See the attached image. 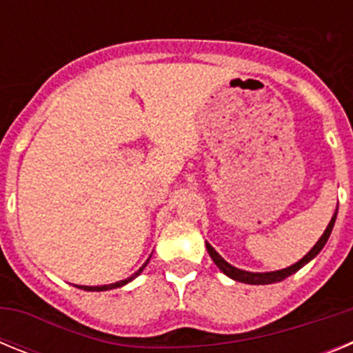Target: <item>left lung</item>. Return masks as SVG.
Segmentation results:
<instances>
[{"instance_id": "obj_1", "label": "left lung", "mask_w": 353, "mask_h": 353, "mask_svg": "<svg viewBox=\"0 0 353 353\" xmlns=\"http://www.w3.org/2000/svg\"><path fill=\"white\" fill-rule=\"evenodd\" d=\"M336 214H338V210H336ZM336 214L334 217L330 219L329 226H327V230L323 232V235L320 236V240H318L316 244H314V248L311 249L307 254H305L304 258H302L301 261H297L295 265H292V267H288V269H283V270H276V272H245V270H240V269H235V267H232V265L228 263V261H224L223 258L215 252V249L212 248L210 244H207V251L208 254H210V258L214 260V263L219 267L221 270H223L226 276H230L232 279H235V281H240V283H248V285H270V283H277V281H283V279H286L288 276H292V274L297 272L299 269H302L307 261L313 260L314 256H316L318 252L322 251V248L325 245V242L329 240V235L330 232H332V226H334L336 223Z\"/></svg>"}]
</instances>
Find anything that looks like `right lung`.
Segmentation results:
<instances>
[{
	"mask_svg": "<svg viewBox=\"0 0 353 353\" xmlns=\"http://www.w3.org/2000/svg\"><path fill=\"white\" fill-rule=\"evenodd\" d=\"M146 263H148V260H146ZM146 263L143 265L141 269H139L138 272L134 274V276L127 277V279H123V281H118V283H113V285H104V286H79V288L86 290V292H104V290H113V288H118V286H123V285H127V283H129V281H132L134 277L138 276V274H141V270L145 269V267H146Z\"/></svg>",
	"mask_w": 353,
	"mask_h": 353,
	"instance_id": "obj_1",
	"label": "right lung"
}]
</instances>
